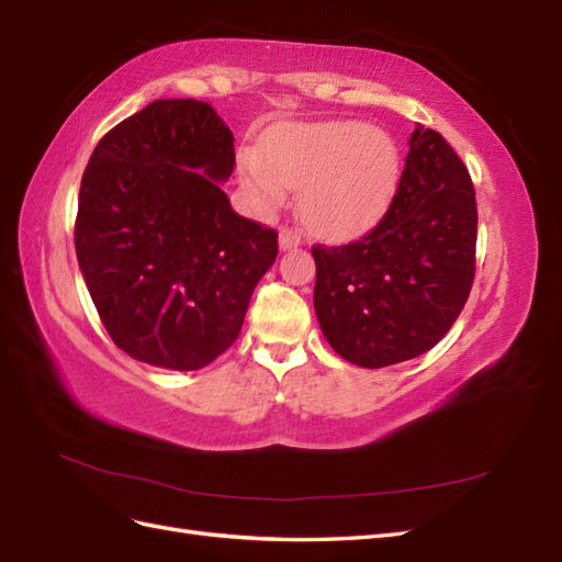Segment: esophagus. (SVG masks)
I'll list each match as a JSON object with an SVG mask.
<instances>
[{"instance_id":"1","label":"esophagus","mask_w":562,"mask_h":562,"mask_svg":"<svg viewBox=\"0 0 562 562\" xmlns=\"http://www.w3.org/2000/svg\"><path fill=\"white\" fill-rule=\"evenodd\" d=\"M302 244V236L297 229L293 227H283L281 234H279V246L281 250H291V248H297Z\"/></svg>"}]
</instances>
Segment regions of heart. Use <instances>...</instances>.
Listing matches in <instances>:
<instances>
[{
	"label": "heart",
	"instance_id": "1",
	"mask_svg": "<svg viewBox=\"0 0 562 562\" xmlns=\"http://www.w3.org/2000/svg\"><path fill=\"white\" fill-rule=\"evenodd\" d=\"M241 182L262 211L283 203L288 187L300 191V215L328 239L370 227L394 194L398 149L380 128L359 122L293 124L267 133L262 155L244 149Z\"/></svg>",
	"mask_w": 562,
	"mask_h": 562
}]
</instances>
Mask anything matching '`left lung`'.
<instances>
[{
  "instance_id": "obj_1",
  "label": "left lung",
  "mask_w": 562,
  "mask_h": 562,
  "mask_svg": "<svg viewBox=\"0 0 562 562\" xmlns=\"http://www.w3.org/2000/svg\"><path fill=\"white\" fill-rule=\"evenodd\" d=\"M380 223L345 246L312 248L314 310L330 347L384 368L436 347L469 300L479 211L469 168L434 128L415 126Z\"/></svg>"
}]
</instances>
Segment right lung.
I'll return each instance as SVG.
<instances>
[{
	"instance_id": "1",
	"label": "right lung",
	"mask_w": 562,
	"mask_h": 562,
	"mask_svg": "<svg viewBox=\"0 0 562 562\" xmlns=\"http://www.w3.org/2000/svg\"><path fill=\"white\" fill-rule=\"evenodd\" d=\"M234 135L209 103L155 100L108 131L81 178L75 248L112 342L199 370L239 337L277 229L241 217L220 182Z\"/></svg>"
}]
</instances>
